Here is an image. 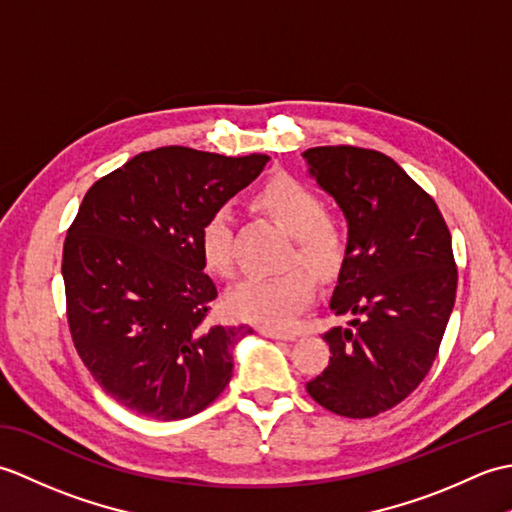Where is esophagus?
<instances>
[{"instance_id": "esophagus-1", "label": "esophagus", "mask_w": 512, "mask_h": 512, "mask_svg": "<svg viewBox=\"0 0 512 512\" xmlns=\"http://www.w3.org/2000/svg\"><path fill=\"white\" fill-rule=\"evenodd\" d=\"M259 334L268 336V339H277V341H295L297 334L295 332H281L273 328H259Z\"/></svg>"}]
</instances>
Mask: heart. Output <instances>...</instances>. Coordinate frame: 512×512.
I'll return each instance as SVG.
<instances>
[{
	"instance_id": "heart-1",
	"label": "heart",
	"mask_w": 512,
	"mask_h": 512,
	"mask_svg": "<svg viewBox=\"0 0 512 512\" xmlns=\"http://www.w3.org/2000/svg\"><path fill=\"white\" fill-rule=\"evenodd\" d=\"M259 202L295 237L292 259L314 275H330L343 255V231L334 217L325 215L319 193L292 176L270 180L259 193ZM200 253L204 264L217 275L233 273V215L217 206L200 228ZM314 295L306 270L288 268L279 275H246L228 290V310L237 319L284 328L297 319Z\"/></svg>"
}]
</instances>
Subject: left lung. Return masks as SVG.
Returning a JSON list of instances; mask_svg holds the SVG:
<instances>
[{
	"label": "left lung",
	"mask_w": 512,
	"mask_h": 512,
	"mask_svg": "<svg viewBox=\"0 0 512 512\" xmlns=\"http://www.w3.org/2000/svg\"><path fill=\"white\" fill-rule=\"evenodd\" d=\"M308 176L347 220L330 310L350 317L323 334L330 363L308 394L345 418H372L427 376L458 288L451 233L431 195L389 156L350 145L303 151Z\"/></svg>",
	"instance_id": "obj_1"
}]
</instances>
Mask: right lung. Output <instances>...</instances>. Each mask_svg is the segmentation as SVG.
I'll use <instances>...</instances> for the list:
<instances>
[{"mask_svg": "<svg viewBox=\"0 0 512 512\" xmlns=\"http://www.w3.org/2000/svg\"><path fill=\"white\" fill-rule=\"evenodd\" d=\"M266 162L158 147L85 193L63 244L68 323L81 361L123 407L182 420L231 380L233 345L253 330L206 321L217 288L200 228Z\"/></svg>", "mask_w": 512, "mask_h": 512, "instance_id": "obj_1", "label": "right lung"}]
</instances>
